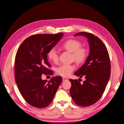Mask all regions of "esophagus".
I'll list each match as a JSON object with an SVG mask.
<instances>
[{"mask_svg":"<svg viewBox=\"0 0 124 124\" xmlns=\"http://www.w3.org/2000/svg\"><path fill=\"white\" fill-rule=\"evenodd\" d=\"M68 80L67 78H64V77H63L62 78V80H63V81H66V80Z\"/></svg>","mask_w":124,"mask_h":124,"instance_id":"1","label":"esophagus"}]
</instances>
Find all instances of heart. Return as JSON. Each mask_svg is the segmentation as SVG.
Instances as JSON below:
<instances>
[{
  "mask_svg": "<svg viewBox=\"0 0 124 124\" xmlns=\"http://www.w3.org/2000/svg\"><path fill=\"white\" fill-rule=\"evenodd\" d=\"M81 43L79 41L70 39L65 41L63 47L66 50L73 52V57L78 63L84 61L87 56V50L81 47ZM48 58L52 62L56 63L58 61V54L56 48H51L47 54ZM75 69V66L71 64H63L56 68V73L63 77H67Z\"/></svg>",
  "mask_w": 124,
  "mask_h": 124,
  "instance_id": "obj_1",
  "label": "heart"
}]
</instances>
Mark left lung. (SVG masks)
<instances>
[{
    "instance_id": "obj_1",
    "label": "left lung",
    "mask_w": 124,
    "mask_h": 124,
    "mask_svg": "<svg viewBox=\"0 0 124 124\" xmlns=\"http://www.w3.org/2000/svg\"><path fill=\"white\" fill-rule=\"evenodd\" d=\"M76 36L88 39L90 52L84 64L74 73L80 78L84 76L85 80L81 84L77 79H70V94L77 104L88 107L99 101L104 92L110 76V61L107 47L97 36L86 32Z\"/></svg>"
}]
</instances>
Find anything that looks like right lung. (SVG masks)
Masks as SVG:
<instances>
[{"label": "right lung", "mask_w": 124, "mask_h": 124, "mask_svg": "<svg viewBox=\"0 0 124 124\" xmlns=\"http://www.w3.org/2000/svg\"><path fill=\"white\" fill-rule=\"evenodd\" d=\"M63 35H32L25 39L17 50L15 61V81L23 99L32 107H47L61 83V76L54 77L47 82L42 79L41 76L52 74V70L47 68L51 66L47 54Z\"/></svg>", "instance_id": "right-lung-1"}]
</instances>
